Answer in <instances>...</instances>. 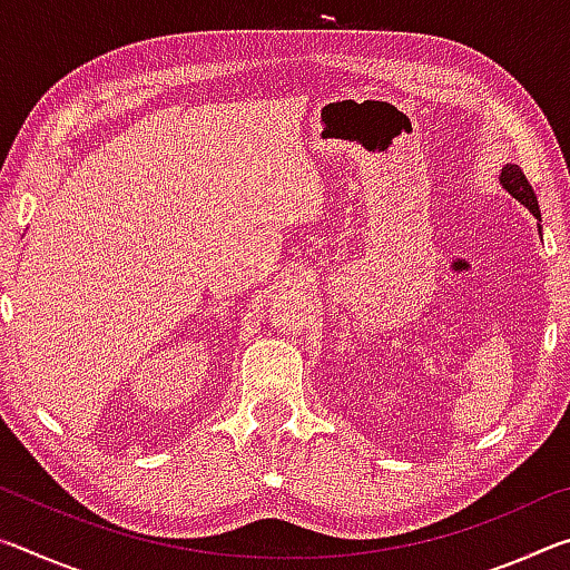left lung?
Listing matches in <instances>:
<instances>
[{"label":"left lung","instance_id":"left-lung-1","mask_svg":"<svg viewBox=\"0 0 570 570\" xmlns=\"http://www.w3.org/2000/svg\"><path fill=\"white\" fill-rule=\"evenodd\" d=\"M500 183H503L505 190L510 193V196L518 198L520 204L528 206L530 214H533L535 218H540V208H538V198L533 188H530L528 178L523 176V170H520L518 166H505L503 173H500Z\"/></svg>","mask_w":570,"mask_h":570}]
</instances>
